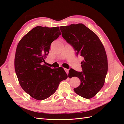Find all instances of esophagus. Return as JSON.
I'll use <instances>...</instances> for the list:
<instances>
[{"instance_id":"obj_1","label":"esophagus","mask_w":124,"mask_h":124,"mask_svg":"<svg viewBox=\"0 0 124 124\" xmlns=\"http://www.w3.org/2000/svg\"><path fill=\"white\" fill-rule=\"evenodd\" d=\"M64 70H65V71H66V72L67 73V74H68V72H69V69H66V68H65V69H64Z\"/></svg>"}]
</instances>
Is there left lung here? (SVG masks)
Returning <instances> with one entry per match:
<instances>
[{"instance_id": "8db88e82", "label": "left lung", "mask_w": 124, "mask_h": 124, "mask_svg": "<svg viewBox=\"0 0 124 124\" xmlns=\"http://www.w3.org/2000/svg\"><path fill=\"white\" fill-rule=\"evenodd\" d=\"M59 28L62 37L76 51L77 56L84 59L81 62L82 71L72 70V77H78L81 81L74 91L84 98H91L103 87L107 74L108 59L104 47L98 37L83 24Z\"/></svg>"}]
</instances>
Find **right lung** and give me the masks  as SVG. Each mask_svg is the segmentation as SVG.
Segmentation results:
<instances>
[{
	"mask_svg": "<svg viewBox=\"0 0 124 124\" xmlns=\"http://www.w3.org/2000/svg\"><path fill=\"white\" fill-rule=\"evenodd\" d=\"M61 34L58 27L38 26L25 35L17 46L14 67L18 82L24 91L37 100L48 98L60 82L68 78L62 67L52 69L42 65L52 42Z\"/></svg>",
	"mask_w": 124,
	"mask_h": 124,
	"instance_id": "1",
	"label": "right lung"
}]
</instances>
